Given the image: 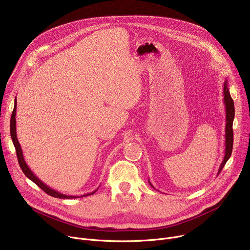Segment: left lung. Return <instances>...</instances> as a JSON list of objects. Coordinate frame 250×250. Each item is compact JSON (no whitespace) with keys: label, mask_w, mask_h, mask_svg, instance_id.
<instances>
[{"label":"left lung","mask_w":250,"mask_h":250,"mask_svg":"<svg viewBox=\"0 0 250 250\" xmlns=\"http://www.w3.org/2000/svg\"><path fill=\"white\" fill-rule=\"evenodd\" d=\"M224 103H225V108H226V126H225V156L224 159L220 165L218 174L223 169L224 165L226 164L227 160L229 157L231 156L232 153V148H233V129H232V124H233V119H234V102L230 96L229 90L227 88V82L225 81L224 83Z\"/></svg>","instance_id":"8db88e82"}]
</instances>
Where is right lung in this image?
Instances as JSON below:
<instances>
[{"label": "right lung", "mask_w": 250, "mask_h": 250, "mask_svg": "<svg viewBox=\"0 0 250 250\" xmlns=\"http://www.w3.org/2000/svg\"><path fill=\"white\" fill-rule=\"evenodd\" d=\"M16 107H17V101L15 100V106H14V110H13L12 116H11L10 132H11L12 141H13L14 146H15V149H16L18 162H19V165H20L22 171L24 172V174H25L30 180H32L35 184H37L38 186H39L44 192H46L47 194H49V195H51V196H53V197H57V198H76V196H68V195L61 194V193H59V192H57V191L51 189L50 187H48L47 185H45L41 180L38 179V178L33 174V172L30 170V168H29L28 165L26 164V162H25V160H24V157H23V152H22L20 143H19V141H18L17 133H16V118H15V116H16ZM95 192H96V190H95L94 192H92V193H89V194H86V195H83V196L92 195V194L95 193Z\"/></svg>", "instance_id": "1"}]
</instances>
